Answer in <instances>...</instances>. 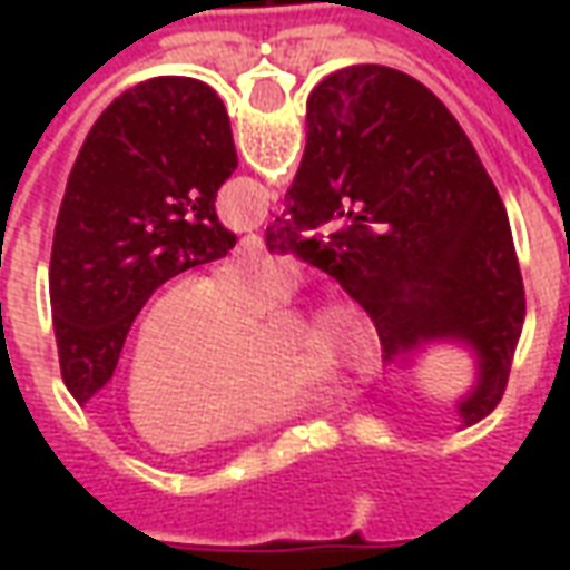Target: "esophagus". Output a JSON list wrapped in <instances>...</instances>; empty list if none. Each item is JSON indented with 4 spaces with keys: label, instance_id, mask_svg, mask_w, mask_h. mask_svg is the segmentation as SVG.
<instances>
[{
    "label": "esophagus",
    "instance_id": "1",
    "mask_svg": "<svg viewBox=\"0 0 570 570\" xmlns=\"http://www.w3.org/2000/svg\"><path fill=\"white\" fill-rule=\"evenodd\" d=\"M237 247H240V253H247V256H256V253H262V247H265V240H262L259 235H244Z\"/></svg>",
    "mask_w": 570,
    "mask_h": 570
}]
</instances>
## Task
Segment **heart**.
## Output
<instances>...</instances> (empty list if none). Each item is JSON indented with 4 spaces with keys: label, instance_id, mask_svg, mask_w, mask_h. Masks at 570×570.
<instances>
[{
    "label": "heart",
    "instance_id": "1",
    "mask_svg": "<svg viewBox=\"0 0 570 570\" xmlns=\"http://www.w3.org/2000/svg\"><path fill=\"white\" fill-rule=\"evenodd\" d=\"M296 284L293 265L247 259L210 284L164 289L142 314L128 366V415L158 452L223 445L296 419L326 396L323 382L366 384L382 347L366 317L326 302L298 321L296 357L265 354L253 323Z\"/></svg>",
    "mask_w": 570,
    "mask_h": 570
}]
</instances>
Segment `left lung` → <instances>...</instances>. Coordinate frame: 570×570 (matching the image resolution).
Masks as SVG:
<instances>
[{
	"mask_svg": "<svg viewBox=\"0 0 570 570\" xmlns=\"http://www.w3.org/2000/svg\"><path fill=\"white\" fill-rule=\"evenodd\" d=\"M235 167L228 112L198 79L142 81L94 121L48 272L60 375L79 406L112 379L146 298L235 247L213 207Z\"/></svg>",
	"mask_w": 570,
	"mask_h": 570,
	"instance_id": "obj_1",
	"label": "left lung"
}]
</instances>
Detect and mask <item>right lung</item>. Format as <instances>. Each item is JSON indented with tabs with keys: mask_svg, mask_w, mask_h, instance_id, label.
<instances>
[{
	"mask_svg": "<svg viewBox=\"0 0 570 570\" xmlns=\"http://www.w3.org/2000/svg\"><path fill=\"white\" fill-rule=\"evenodd\" d=\"M308 140L284 213L265 228L360 302L384 360L428 338L476 351L464 428L501 403L525 321V286L498 188L461 125L419 79L338 69L311 91Z\"/></svg>",
	"mask_w": 570,
	"mask_h": 570,
	"instance_id": "add662e5",
	"label": "right lung"
}]
</instances>
